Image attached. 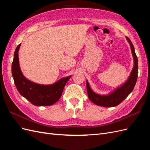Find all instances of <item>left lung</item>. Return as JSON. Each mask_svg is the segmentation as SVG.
Segmentation results:
<instances>
[{
	"instance_id": "1",
	"label": "left lung",
	"mask_w": 150,
	"mask_h": 150,
	"mask_svg": "<svg viewBox=\"0 0 150 150\" xmlns=\"http://www.w3.org/2000/svg\"><path fill=\"white\" fill-rule=\"evenodd\" d=\"M126 38L128 40V43H130L132 55L134 59V66L130 76L124 84L118 87L108 96H101L97 94L96 93L92 91L88 82L86 81V88L88 97L90 100L96 105L107 107L117 106L125 99V98H127V97L130 94L133 90L134 87H135L138 77V58L131 40L127 37H126Z\"/></svg>"
}]
</instances>
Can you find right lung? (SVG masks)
Returning a JSON list of instances; mask_svg holds the SVG:
<instances>
[{
  "mask_svg": "<svg viewBox=\"0 0 150 150\" xmlns=\"http://www.w3.org/2000/svg\"><path fill=\"white\" fill-rule=\"evenodd\" d=\"M20 46V44L15 49L12 64V74L18 92L34 105L47 106L54 104L60 99L71 76L61 79L52 85H40L28 80L20 69L18 54Z\"/></svg>",
  "mask_w": 150,
  "mask_h": 150,
  "instance_id": "right-lung-1",
  "label": "right lung"
}]
</instances>
